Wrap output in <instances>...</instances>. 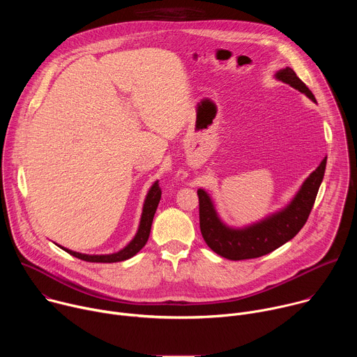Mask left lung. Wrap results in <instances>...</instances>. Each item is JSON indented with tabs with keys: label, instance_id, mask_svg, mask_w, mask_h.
Here are the masks:
<instances>
[{
	"label": "left lung",
	"instance_id": "8db88e82",
	"mask_svg": "<svg viewBox=\"0 0 357 357\" xmlns=\"http://www.w3.org/2000/svg\"><path fill=\"white\" fill-rule=\"evenodd\" d=\"M274 77L299 90L317 103L312 91L291 68L287 66L277 70ZM325 168L326 157L302 182L298 192L284 208L241 227L229 226L223 222L216 211L212 196L205 189H197L200 231L203 238L216 254L227 260L238 261L266 256L294 238L308 220L325 175Z\"/></svg>",
	"mask_w": 357,
	"mask_h": 357
}]
</instances>
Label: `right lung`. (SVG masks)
Wrapping results in <instances>:
<instances>
[{"label": "right lung", "instance_id": "1", "mask_svg": "<svg viewBox=\"0 0 357 357\" xmlns=\"http://www.w3.org/2000/svg\"><path fill=\"white\" fill-rule=\"evenodd\" d=\"M161 200V188L158 185V181H155L154 183L151 185V188L146 192L144 205H142V213H141V219H139V225H138V230L135 233V236L132 237V240L121 250L116 251V252H110V254H83L79 251H73L69 250L63 245L56 244L58 247H61L62 250H65L66 252H69L70 256L80 259L83 261H89V263H120L124 260H128L131 257H134L135 254L146 244L148 237H149V231H151V226H152V220H154V215L157 212L158 203Z\"/></svg>", "mask_w": 357, "mask_h": 357}]
</instances>
